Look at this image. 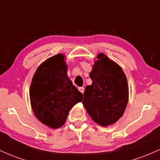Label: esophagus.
<instances>
[{
    "instance_id": "esophagus-1",
    "label": "esophagus",
    "mask_w": 160,
    "mask_h": 160,
    "mask_svg": "<svg viewBox=\"0 0 160 160\" xmlns=\"http://www.w3.org/2000/svg\"><path fill=\"white\" fill-rule=\"evenodd\" d=\"M78 89H79V91H80L81 93H83L84 92V90H85L83 87H79Z\"/></svg>"
}]
</instances>
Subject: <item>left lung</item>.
<instances>
[{
  "label": "left lung",
  "mask_w": 160,
  "mask_h": 160,
  "mask_svg": "<svg viewBox=\"0 0 160 160\" xmlns=\"http://www.w3.org/2000/svg\"><path fill=\"white\" fill-rule=\"evenodd\" d=\"M86 86L82 104L92 120L102 126L115 123L123 115L128 101L127 79L122 68L104 53L97 56Z\"/></svg>",
  "instance_id": "obj_1"
}]
</instances>
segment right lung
Returning a JSON list of instances; mask_svg holds the SVG:
<instances>
[{
  "label": "right lung",
  "instance_id": "1",
  "mask_svg": "<svg viewBox=\"0 0 160 160\" xmlns=\"http://www.w3.org/2000/svg\"><path fill=\"white\" fill-rule=\"evenodd\" d=\"M65 58L59 53L40 64L29 89L34 114L51 128L63 126L70 110L82 100V94L68 76Z\"/></svg>",
  "mask_w": 160,
  "mask_h": 160
}]
</instances>
